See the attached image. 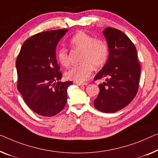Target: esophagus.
<instances>
[{
    "mask_svg": "<svg viewBox=\"0 0 158 158\" xmlns=\"http://www.w3.org/2000/svg\"><path fill=\"white\" fill-rule=\"evenodd\" d=\"M76 84L78 86H86L87 85V83H79V82H76Z\"/></svg>",
    "mask_w": 158,
    "mask_h": 158,
    "instance_id": "esophagus-1",
    "label": "esophagus"
}]
</instances>
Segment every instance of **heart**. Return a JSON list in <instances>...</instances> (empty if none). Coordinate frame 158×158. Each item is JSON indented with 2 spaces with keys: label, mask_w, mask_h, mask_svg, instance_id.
<instances>
[{
  "label": "heart",
  "mask_w": 158,
  "mask_h": 158,
  "mask_svg": "<svg viewBox=\"0 0 158 158\" xmlns=\"http://www.w3.org/2000/svg\"><path fill=\"white\" fill-rule=\"evenodd\" d=\"M70 44L74 49L82 51L81 64L75 66L65 73L66 78L76 82H84L90 77L94 69L99 68L106 62L109 56V47L105 41L95 39L84 32H79L70 39ZM58 61L62 66L69 65L67 50L61 48L57 52Z\"/></svg>",
  "instance_id": "heart-1"
}]
</instances>
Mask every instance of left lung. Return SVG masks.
I'll return each instance as SVG.
<instances>
[{
    "instance_id": "obj_1",
    "label": "left lung",
    "mask_w": 158,
    "mask_h": 158,
    "mask_svg": "<svg viewBox=\"0 0 158 158\" xmlns=\"http://www.w3.org/2000/svg\"><path fill=\"white\" fill-rule=\"evenodd\" d=\"M109 47V58L94 80L106 79L98 85L94 100L96 109L114 113L130 103L138 92L140 66L134 44L121 30L106 27L103 31Z\"/></svg>"
}]
</instances>
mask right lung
Here are the masks:
<instances>
[{
    "label": "right lung",
    "mask_w": 158,
    "mask_h": 158,
    "mask_svg": "<svg viewBox=\"0 0 158 158\" xmlns=\"http://www.w3.org/2000/svg\"><path fill=\"white\" fill-rule=\"evenodd\" d=\"M67 31L50 30L30 37L16 60L18 91L28 106L41 116H55L67 103V89L72 81H60L62 74L56 48Z\"/></svg>",
    "instance_id": "1"
}]
</instances>
